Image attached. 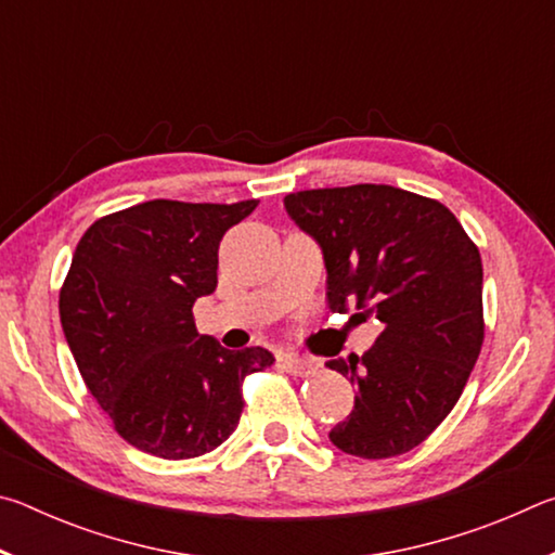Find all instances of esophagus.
Instances as JSON below:
<instances>
[{
  "mask_svg": "<svg viewBox=\"0 0 555 555\" xmlns=\"http://www.w3.org/2000/svg\"><path fill=\"white\" fill-rule=\"evenodd\" d=\"M281 364H284V370L288 374H294V377H311V374L318 372V364L313 360H306V357H298L291 352L281 357Z\"/></svg>",
  "mask_w": 555,
  "mask_h": 555,
  "instance_id": "esophagus-1",
  "label": "esophagus"
}]
</instances>
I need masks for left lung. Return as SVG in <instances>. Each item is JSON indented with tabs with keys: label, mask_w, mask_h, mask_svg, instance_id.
<instances>
[{
	"label": "left lung",
	"mask_w": 555,
	"mask_h": 555,
	"mask_svg": "<svg viewBox=\"0 0 555 555\" xmlns=\"http://www.w3.org/2000/svg\"><path fill=\"white\" fill-rule=\"evenodd\" d=\"M284 205L321 244L327 308L354 304L384 323L362 357L325 362L357 389L333 446L364 460L409 453L453 411L480 357V249L443 203L393 185L298 191Z\"/></svg>",
	"instance_id": "8db88e82"
}]
</instances>
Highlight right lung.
Wrapping results in <instances>:
<instances>
[{"label":"right lung","instance_id":"right-lung-1","mask_svg":"<svg viewBox=\"0 0 555 555\" xmlns=\"http://www.w3.org/2000/svg\"><path fill=\"white\" fill-rule=\"evenodd\" d=\"M259 201H149L92 222L59 311L75 364L129 446L164 460L210 453L237 428L242 382L274 364L264 347L224 350L195 331L218 286L222 234Z\"/></svg>","mask_w":555,"mask_h":555}]
</instances>
